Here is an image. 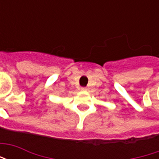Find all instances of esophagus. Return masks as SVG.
Returning a JSON list of instances; mask_svg holds the SVG:
<instances>
[{"label": "esophagus", "instance_id": "esophagus-1", "mask_svg": "<svg viewBox=\"0 0 159 159\" xmlns=\"http://www.w3.org/2000/svg\"><path fill=\"white\" fill-rule=\"evenodd\" d=\"M81 90H82V91H86L87 89L86 88H82V89H81Z\"/></svg>", "mask_w": 159, "mask_h": 159}]
</instances>
